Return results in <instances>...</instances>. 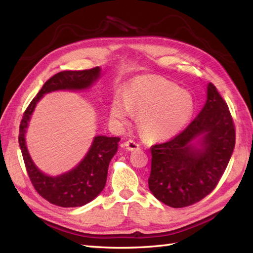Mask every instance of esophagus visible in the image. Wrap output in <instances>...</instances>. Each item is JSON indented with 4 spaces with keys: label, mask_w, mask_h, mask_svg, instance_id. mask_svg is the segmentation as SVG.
<instances>
[{
    "label": "esophagus",
    "mask_w": 253,
    "mask_h": 253,
    "mask_svg": "<svg viewBox=\"0 0 253 253\" xmlns=\"http://www.w3.org/2000/svg\"><path fill=\"white\" fill-rule=\"evenodd\" d=\"M124 146L126 147V149L128 151H136V150H139L140 146H139V143L135 142L133 140H128L125 143H124Z\"/></svg>",
    "instance_id": "1"
}]
</instances>
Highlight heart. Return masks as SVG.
<instances>
[{"instance_id": "1", "label": "heart", "mask_w": 253, "mask_h": 253, "mask_svg": "<svg viewBox=\"0 0 253 253\" xmlns=\"http://www.w3.org/2000/svg\"><path fill=\"white\" fill-rule=\"evenodd\" d=\"M139 112V125L143 132L154 139H169L179 133L195 112V100L186 90L169 80L137 77L110 104V117L123 125Z\"/></svg>"}]
</instances>
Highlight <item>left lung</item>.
Here are the masks:
<instances>
[{"label": "left lung", "mask_w": 253, "mask_h": 253, "mask_svg": "<svg viewBox=\"0 0 253 253\" xmlns=\"http://www.w3.org/2000/svg\"><path fill=\"white\" fill-rule=\"evenodd\" d=\"M235 148V126L226 102L212 84L207 101L186 129L151 147L149 189L171 208H184L212 192Z\"/></svg>", "instance_id": "obj_1"}]
</instances>
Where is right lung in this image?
<instances>
[{
    "mask_svg": "<svg viewBox=\"0 0 253 253\" xmlns=\"http://www.w3.org/2000/svg\"><path fill=\"white\" fill-rule=\"evenodd\" d=\"M101 77V68L87 71H66L51 77L25 111L19 127L18 142L29 178L41 197L62 208L83 207L98 197L104 189L107 169L118 150V137L95 136L87 154L65 173L52 176L35 164L26 143V133L36 106L43 95L54 91H83L92 87Z\"/></svg>",
    "mask_w": 253,
    "mask_h": 253,
    "instance_id": "right-lung-1",
    "label": "right lung"
}]
</instances>
